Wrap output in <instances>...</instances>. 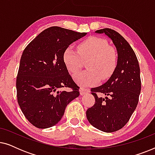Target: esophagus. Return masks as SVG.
I'll list each match as a JSON object with an SVG mask.
<instances>
[{
    "instance_id": "obj_1",
    "label": "esophagus",
    "mask_w": 155,
    "mask_h": 155,
    "mask_svg": "<svg viewBox=\"0 0 155 155\" xmlns=\"http://www.w3.org/2000/svg\"><path fill=\"white\" fill-rule=\"evenodd\" d=\"M90 91L88 89H85V88H80V95H84L87 94V93H90Z\"/></svg>"
}]
</instances>
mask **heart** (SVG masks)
Returning a JSON list of instances; mask_svg holds the SVG:
<instances>
[{"label":"heart","instance_id":"b5f03b06","mask_svg":"<svg viewBox=\"0 0 155 155\" xmlns=\"http://www.w3.org/2000/svg\"><path fill=\"white\" fill-rule=\"evenodd\" d=\"M78 51L73 47H68L63 54V61L71 73L81 68L84 61H87L88 70L81 71L73 76L78 84L88 87L98 83L100 78L107 80L111 77L117 65L118 56L116 50L108 44L105 39L91 37L78 45Z\"/></svg>","mask_w":155,"mask_h":155}]
</instances>
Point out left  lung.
I'll use <instances>...</instances> for the list:
<instances>
[{
	"mask_svg": "<svg viewBox=\"0 0 155 155\" xmlns=\"http://www.w3.org/2000/svg\"><path fill=\"white\" fill-rule=\"evenodd\" d=\"M95 32L105 34L112 40L117 50L118 61L107 82L91 89L95 103L87 110L86 116L92 126L104 132L112 133L128 123L137 107L141 90L139 63L130 44L117 31L104 28ZM98 94L106 97H99Z\"/></svg>",
	"mask_w": 155,
	"mask_h": 155,
	"instance_id": "8db88e82",
	"label": "left lung"
}]
</instances>
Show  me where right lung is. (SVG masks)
I'll use <instances>...</instances> for the list:
<instances>
[{"label": "right lung", "instance_id": "1", "mask_svg": "<svg viewBox=\"0 0 155 155\" xmlns=\"http://www.w3.org/2000/svg\"><path fill=\"white\" fill-rule=\"evenodd\" d=\"M86 32L51 27L35 38L23 51L16 80L18 102L25 118L38 128L60 121L67 105L80 95L63 61L70 44ZM71 89L63 91V88Z\"/></svg>", "mask_w": 155, "mask_h": 155}]
</instances>
